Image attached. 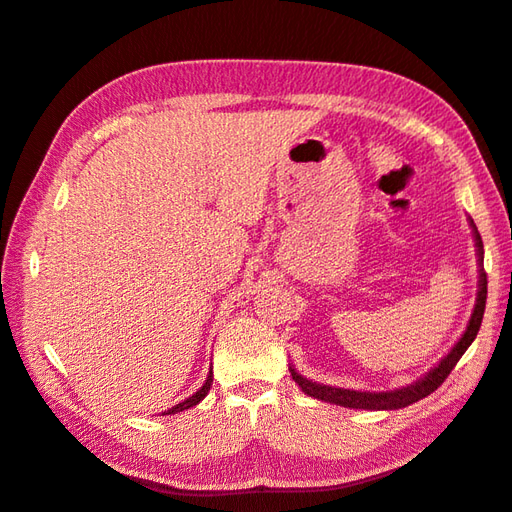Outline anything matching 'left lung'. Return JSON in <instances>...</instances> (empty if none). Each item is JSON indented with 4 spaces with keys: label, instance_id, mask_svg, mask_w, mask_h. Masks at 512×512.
<instances>
[{
    "label": "left lung",
    "instance_id": "8db88e82",
    "mask_svg": "<svg viewBox=\"0 0 512 512\" xmlns=\"http://www.w3.org/2000/svg\"><path fill=\"white\" fill-rule=\"evenodd\" d=\"M473 229V238H475V252H477V271H479V280H477V298H475V307L471 320L462 333V338L453 344V349L446 353V356L435 364V367L424 373L420 380H415L411 384H406L402 389H393V391H353V389H340V387H329V384H320L314 380H307L305 375H300L294 364H291V378L302 389V393L311 395V398L329 402V404H338L344 406V409H364V411H395V409H404L417 400L431 395L440 384L448 378V373L453 371V367L464 356V351L471 347V342L475 340L479 325H482L484 318V307H486V271H484V243L482 236H479L477 227L473 223V218H468Z\"/></svg>",
    "mask_w": 512,
    "mask_h": 512
}]
</instances>
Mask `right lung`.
<instances>
[{"label":"right lung","instance_id":"right-lung-1","mask_svg":"<svg viewBox=\"0 0 512 512\" xmlns=\"http://www.w3.org/2000/svg\"><path fill=\"white\" fill-rule=\"evenodd\" d=\"M212 378H214V373H212V369H210V373H207V380L203 382L201 389H198L194 395H190V398H187V400H183V402H179L176 406H172V409H168L163 415H174V413H181V411H187V409H192V406H196L198 402H201V400L205 398L207 393H210Z\"/></svg>","mask_w":512,"mask_h":512}]
</instances>
